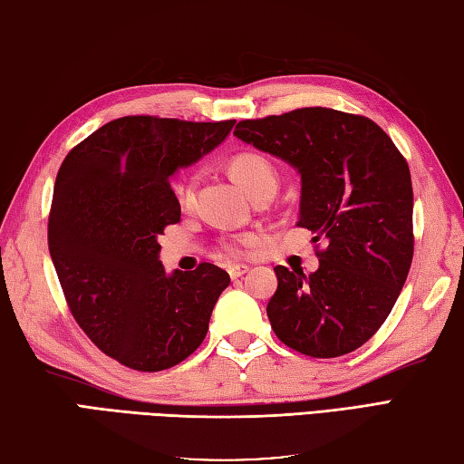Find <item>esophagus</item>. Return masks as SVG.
<instances>
[{
    "label": "esophagus",
    "mask_w": 464,
    "mask_h": 464,
    "mask_svg": "<svg viewBox=\"0 0 464 464\" xmlns=\"http://www.w3.org/2000/svg\"><path fill=\"white\" fill-rule=\"evenodd\" d=\"M246 273H248V266L246 265H232V266H228V275H230L232 281H236V278H240L242 275H246Z\"/></svg>",
    "instance_id": "34e87169"
}]
</instances>
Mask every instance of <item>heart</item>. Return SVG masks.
Returning <instances> with one entry per match:
<instances>
[{"label":"heart","mask_w":464,"mask_h":464,"mask_svg":"<svg viewBox=\"0 0 464 464\" xmlns=\"http://www.w3.org/2000/svg\"><path fill=\"white\" fill-rule=\"evenodd\" d=\"M230 176L244 191H246L248 196H252L255 191L262 188H276L278 183L276 169L273 168V163L258 153H240L232 157ZM194 188H196V178L186 176L173 183V196H176V199L181 206H188L191 202V198H194ZM255 242L256 238L252 234H242V236H236L234 240L226 242L224 250L228 252L230 256H240L242 252L248 250Z\"/></svg>","instance_id":"1"}]
</instances>
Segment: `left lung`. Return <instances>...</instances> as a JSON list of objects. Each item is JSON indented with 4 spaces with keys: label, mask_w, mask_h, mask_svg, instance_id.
<instances>
[{
    "label": "left lung",
    "mask_w": 464,
    "mask_h": 464,
    "mask_svg": "<svg viewBox=\"0 0 464 464\" xmlns=\"http://www.w3.org/2000/svg\"><path fill=\"white\" fill-rule=\"evenodd\" d=\"M234 135L296 169L299 226L325 242L309 276L275 268L266 314L276 337L311 357L362 347L388 319L412 265L406 160L373 121L323 107L240 121Z\"/></svg>",
    "instance_id": "left-lung-1"
}]
</instances>
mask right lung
Segmentation results:
<instances>
[{
	"label": "right lung",
	"instance_id": "1",
	"mask_svg": "<svg viewBox=\"0 0 464 464\" xmlns=\"http://www.w3.org/2000/svg\"><path fill=\"white\" fill-rule=\"evenodd\" d=\"M236 121L123 117L58 169L48 248L68 307L92 343L137 372H161L202 343L230 276L209 262L165 273L160 236L178 224L169 178L214 151Z\"/></svg>",
	"mask_w": 464,
	"mask_h": 464
}]
</instances>
